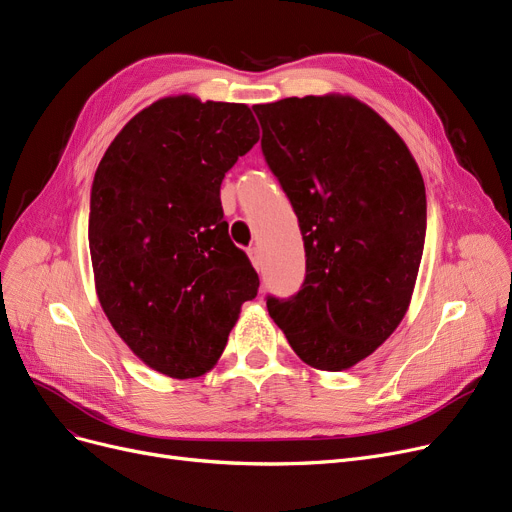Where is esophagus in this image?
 <instances>
[{
    "instance_id": "34e87169",
    "label": "esophagus",
    "mask_w": 512,
    "mask_h": 512,
    "mask_svg": "<svg viewBox=\"0 0 512 512\" xmlns=\"http://www.w3.org/2000/svg\"><path fill=\"white\" fill-rule=\"evenodd\" d=\"M249 259H251V263H253V268L259 272L261 270V265H263V259H261V253H259V249H249Z\"/></svg>"
}]
</instances>
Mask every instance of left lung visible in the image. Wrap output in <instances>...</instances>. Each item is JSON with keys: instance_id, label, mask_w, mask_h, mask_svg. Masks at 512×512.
I'll return each mask as SVG.
<instances>
[{"instance_id": "left-lung-1", "label": "left lung", "mask_w": 512, "mask_h": 512, "mask_svg": "<svg viewBox=\"0 0 512 512\" xmlns=\"http://www.w3.org/2000/svg\"><path fill=\"white\" fill-rule=\"evenodd\" d=\"M253 110L307 257L301 291L268 297V311L305 364L347 370L406 316L425 249V182L399 133L358 98H284Z\"/></svg>"}]
</instances>
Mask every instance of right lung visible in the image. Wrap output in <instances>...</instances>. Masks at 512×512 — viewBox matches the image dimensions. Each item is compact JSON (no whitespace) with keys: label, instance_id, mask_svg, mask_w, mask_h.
<instances>
[{"label":"right lung","instance_id":"1","mask_svg":"<svg viewBox=\"0 0 512 512\" xmlns=\"http://www.w3.org/2000/svg\"><path fill=\"white\" fill-rule=\"evenodd\" d=\"M257 140L247 104L167 96L117 133L96 169L87 238L98 301L125 345L171 379L209 372L257 295L219 198Z\"/></svg>","mask_w":512,"mask_h":512}]
</instances>
